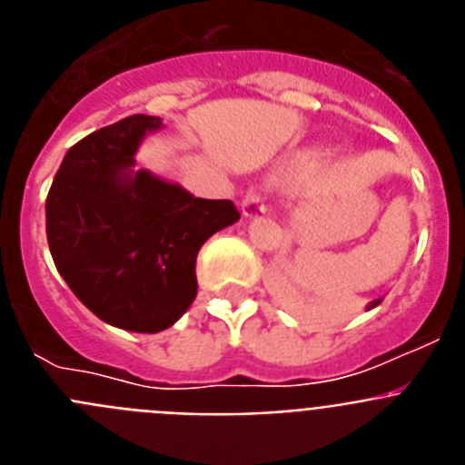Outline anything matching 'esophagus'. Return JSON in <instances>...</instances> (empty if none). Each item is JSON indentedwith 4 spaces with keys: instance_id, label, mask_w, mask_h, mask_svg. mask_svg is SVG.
Instances as JSON below:
<instances>
[{
    "instance_id": "34e87169",
    "label": "esophagus",
    "mask_w": 465,
    "mask_h": 465,
    "mask_svg": "<svg viewBox=\"0 0 465 465\" xmlns=\"http://www.w3.org/2000/svg\"><path fill=\"white\" fill-rule=\"evenodd\" d=\"M268 209V204L262 203V197L258 191H246L244 200H242V212H244V216H258V213H262Z\"/></svg>"
}]
</instances>
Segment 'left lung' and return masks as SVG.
Returning a JSON list of instances; mask_svg holds the SVG:
<instances>
[{"label": "left lung", "instance_id": "1", "mask_svg": "<svg viewBox=\"0 0 465 465\" xmlns=\"http://www.w3.org/2000/svg\"><path fill=\"white\" fill-rule=\"evenodd\" d=\"M380 302H381V300H372V302H371V310H372V307L380 305Z\"/></svg>", "mask_w": 465, "mask_h": 465}]
</instances>
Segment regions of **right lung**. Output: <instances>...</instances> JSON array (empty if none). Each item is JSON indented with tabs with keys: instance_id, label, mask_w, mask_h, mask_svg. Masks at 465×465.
<instances>
[{
	"instance_id": "add662e5",
	"label": "right lung",
	"mask_w": 465,
	"mask_h": 465,
	"mask_svg": "<svg viewBox=\"0 0 465 465\" xmlns=\"http://www.w3.org/2000/svg\"><path fill=\"white\" fill-rule=\"evenodd\" d=\"M158 116L134 114L74 143L46 197L53 262L74 295L109 326L160 332L197 295L200 246L240 221L230 200H203L151 172H133Z\"/></svg>"
}]
</instances>
